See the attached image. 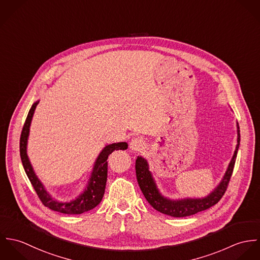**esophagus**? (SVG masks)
I'll return each instance as SVG.
<instances>
[{"mask_svg": "<svg viewBox=\"0 0 260 260\" xmlns=\"http://www.w3.org/2000/svg\"><path fill=\"white\" fill-rule=\"evenodd\" d=\"M144 146H145V142H144L143 138H141V137H135L129 143L130 149L132 151H136V152L142 150L144 148Z\"/></svg>", "mask_w": 260, "mask_h": 260, "instance_id": "esophagus-1", "label": "esophagus"}]
</instances>
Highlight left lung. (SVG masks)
I'll return each instance as SVG.
<instances>
[{
  "instance_id": "left-lung-1",
  "label": "left lung",
  "mask_w": 260,
  "mask_h": 260,
  "mask_svg": "<svg viewBox=\"0 0 260 260\" xmlns=\"http://www.w3.org/2000/svg\"><path fill=\"white\" fill-rule=\"evenodd\" d=\"M237 126V144L234 151V154L232 156V159L227 167V170L223 176L222 180L217 187L206 197L203 198H183L178 200L169 199L161 194L159 189L157 188L156 182L149 171L148 162L146 159H144L141 156H138L136 159L135 169H136V177L138 184L140 186V189L145 196L146 200L149 204L156 209L157 211L172 216V217H185L190 216L193 214H196L197 212L206 210L210 208L211 206L218 203V201L221 199L226 188L229 183L230 177L233 172L237 151L239 148L240 143V130L238 123Z\"/></svg>"
}]
</instances>
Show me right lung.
Masks as SVG:
<instances>
[{
	"label": "right lung",
	"instance_id": "right-lung-1",
	"mask_svg": "<svg viewBox=\"0 0 260 260\" xmlns=\"http://www.w3.org/2000/svg\"><path fill=\"white\" fill-rule=\"evenodd\" d=\"M38 103L39 101L35 102L32 105L30 111L28 113L27 119L25 121L22 133H21V138H20V155H21V160H22L25 172L34 187L40 200L46 207L54 211H58L65 214H81L95 208L101 202L104 196L106 181H107L108 156L115 150H125L128 148V144L126 142H118V143H113L105 146L100 152V154L98 155L94 163L91 176L83 193H81L76 199L70 202L57 201L47 192L43 183L38 178L27 154V144H28V137L30 133V125H31L32 118H33L35 109L37 107Z\"/></svg>",
	"mask_w": 260,
	"mask_h": 260
}]
</instances>
